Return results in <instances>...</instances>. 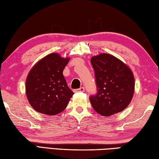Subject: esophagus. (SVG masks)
<instances>
[{
    "label": "esophagus",
    "mask_w": 159,
    "mask_h": 159,
    "mask_svg": "<svg viewBox=\"0 0 159 159\" xmlns=\"http://www.w3.org/2000/svg\"><path fill=\"white\" fill-rule=\"evenodd\" d=\"M74 91H75V92H76V93H78V92H84V91H85V88H83V87H80V88H79V89L75 90Z\"/></svg>",
    "instance_id": "obj_1"
}]
</instances>
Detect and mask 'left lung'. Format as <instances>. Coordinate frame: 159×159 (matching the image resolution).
Wrapping results in <instances>:
<instances>
[{
	"instance_id": "obj_1",
	"label": "left lung",
	"mask_w": 159,
	"mask_h": 159,
	"mask_svg": "<svg viewBox=\"0 0 159 159\" xmlns=\"http://www.w3.org/2000/svg\"><path fill=\"white\" fill-rule=\"evenodd\" d=\"M95 71L98 93L90 98L94 110L104 116L118 114L127 107L134 92L133 71L119 59L107 53L90 60Z\"/></svg>"
}]
</instances>
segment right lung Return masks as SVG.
Wrapping results in <instances>:
<instances>
[{
    "label": "right lung",
    "mask_w": 159,
    "mask_h": 159,
    "mask_svg": "<svg viewBox=\"0 0 159 159\" xmlns=\"http://www.w3.org/2000/svg\"><path fill=\"white\" fill-rule=\"evenodd\" d=\"M69 60L58 53H51L36 62L29 72L26 95L36 111L53 116L65 109L74 95L63 76V70Z\"/></svg>",
    "instance_id": "right-lung-1"
}]
</instances>
